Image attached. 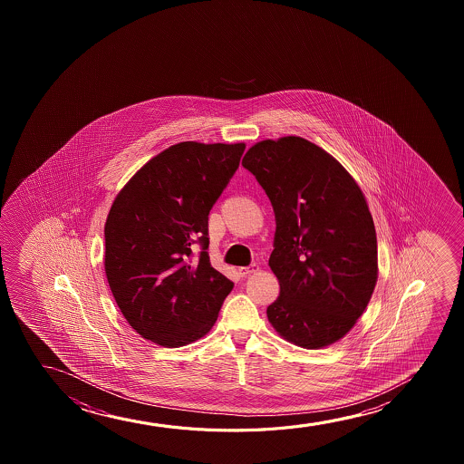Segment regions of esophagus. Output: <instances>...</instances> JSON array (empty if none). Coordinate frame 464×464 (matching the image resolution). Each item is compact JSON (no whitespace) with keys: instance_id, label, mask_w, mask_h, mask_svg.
<instances>
[{"instance_id":"obj_1","label":"esophagus","mask_w":464,"mask_h":464,"mask_svg":"<svg viewBox=\"0 0 464 464\" xmlns=\"http://www.w3.org/2000/svg\"><path fill=\"white\" fill-rule=\"evenodd\" d=\"M258 269H260V266H258L256 263H254V265H250V266L241 267V269H239V274H241L242 277H247L250 274L256 273Z\"/></svg>"}]
</instances>
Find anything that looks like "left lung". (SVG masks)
<instances>
[{
  "mask_svg": "<svg viewBox=\"0 0 464 464\" xmlns=\"http://www.w3.org/2000/svg\"><path fill=\"white\" fill-rule=\"evenodd\" d=\"M242 166L276 216L269 266L280 295L267 320L304 349L336 343L362 317L377 282V236L360 187L330 153L298 136L261 140Z\"/></svg>",
  "mask_w": 464,
  "mask_h": 464,
  "instance_id": "1",
  "label": "left lung"
}]
</instances>
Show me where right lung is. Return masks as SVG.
I'll list each match as a JSON object with an SVG mask.
<instances>
[{"label":"right lung","instance_id":"right-lung-1","mask_svg":"<svg viewBox=\"0 0 464 464\" xmlns=\"http://www.w3.org/2000/svg\"><path fill=\"white\" fill-rule=\"evenodd\" d=\"M244 149L180 142L142 166L115 198L104 269L123 317L147 341L171 349L203 337L233 290L210 265L208 222Z\"/></svg>","mask_w":464,"mask_h":464}]
</instances>
